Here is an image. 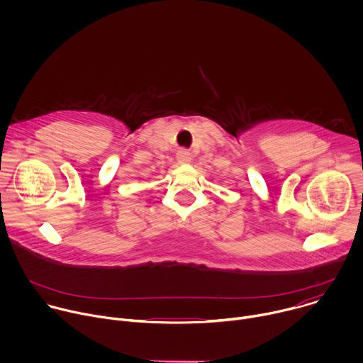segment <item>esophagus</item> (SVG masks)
<instances>
[{
    "mask_svg": "<svg viewBox=\"0 0 363 363\" xmlns=\"http://www.w3.org/2000/svg\"><path fill=\"white\" fill-rule=\"evenodd\" d=\"M177 160L179 164H188L191 160V153L186 149H179L177 153Z\"/></svg>",
    "mask_w": 363,
    "mask_h": 363,
    "instance_id": "1",
    "label": "esophagus"
}]
</instances>
